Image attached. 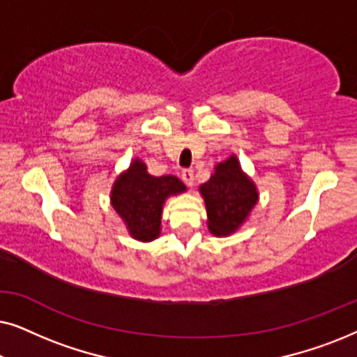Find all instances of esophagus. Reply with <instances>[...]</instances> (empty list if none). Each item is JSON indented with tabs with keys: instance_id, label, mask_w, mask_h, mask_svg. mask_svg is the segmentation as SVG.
Listing matches in <instances>:
<instances>
[{
	"instance_id": "1",
	"label": "esophagus",
	"mask_w": 357,
	"mask_h": 357,
	"mask_svg": "<svg viewBox=\"0 0 357 357\" xmlns=\"http://www.w3.org/2000/svg\"><path fill=\"white\" fill-rule=\"evenodd\" d=\"M180 177H182V180L188 185V187H192V185H193V170L183 169L182 174H180Z\"/></svg>"
}]
</instances>
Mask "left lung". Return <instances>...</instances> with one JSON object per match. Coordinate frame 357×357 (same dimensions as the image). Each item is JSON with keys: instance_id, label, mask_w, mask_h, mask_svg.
<instances>
[{"instance_id": "left-lung-1", "label": "left lung", "mask_w": 357, "mask_h": 357, "mask_svg": "<svg viewBox=\"0 0 357 357\" xmlns=\"http://www.w3.org/2000/svg\"><path fill=\"white\" fill-rule=\"evenodd\" d=\"M199 193L206 204L209 232L218 237L236 232L258 202L255 183L242 172L234 154L214 167V174L199 187Z\"/></svg>"}]
</instances>
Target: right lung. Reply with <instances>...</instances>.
I'll list each match as a JSON object with an SVG mask.
<instances>
[{
    "mask_svg": "<svg viewBox=\"0 0 357 357\" xmlns=\"http://www.w3.org/2000/svg\"><path fill=\"white\" fill-rule=\"evenodd\" d=\"M182 180L174 175L154 177L141 159H133L128 170L119 175L112 187L110 202L123 219L130 236L139 242H151L160 234V218L165 199L183 193Z\"/></svg>",
    "mask_w": 357,
    "mask_h": 357,
    "instance_id": "right-lung-1",
    "label": "right lung"
}]
</instances>
